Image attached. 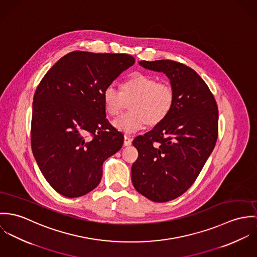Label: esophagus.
I'll use <instances>...</instances> for the list:
<instances>
[{"label":"esophagus","mask_w":257,"mask_h":257,"mask_svg":"<svg viewBox=\"0 0 257 257\" xmlns=\"http://www.w3.org/2000/svg\"><path fill=\"white\" fill-rule=\"evenodd\" d=\"M132 144V139L128 136H124V146H130Z\"/></svg>","instance_id":"esophagus-1"}]
</instances>
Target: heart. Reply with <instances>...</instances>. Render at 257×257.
<instances>
[{
	"label": "heart",
	"mask_w": 257,
	"mask_h": 257,
	"mask_svg": "<svg viewBox=\"0 0 257 257\" xmlns=\"http://www.w3.org/2000/svg\"><path fill=\"white\" fill-rule=\"evenodd\" d=\"M105 111L117 116L129 103V112L113 121V126L124 134H133L148 123L155 126L171 113L174 92L167 82H158L150 75L134 73L120 85V91L107 86L102 93Z\"/></svg>",
	"instance_id": "1"
}]
</instances>
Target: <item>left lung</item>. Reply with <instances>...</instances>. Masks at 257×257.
I'll use <instances>...</instances> for the list:
<instances>
[{
  "mask_svg": "<svg viewBox=\"0 0 257 257\" xmlns=\"http://www.w3.org/2000/svg\"><path fill=\"white\" fill-rule=\"evenodd\" d=\"M143 68L166 74L174 92L171 113L133 140L138 159L132 165L135 189L154 202L182 195L195 181L218 138L214 95L191 68L171 60L140 61Z\"/></svg>",
  "mask_w": 257,
  "mask_h": 257,
  "instance_id": "1",
  "label": "left lung"
}]
</instances>
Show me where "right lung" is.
Listing matches in <instances>:
<instances>
[{
    "mask_svg": "<svg viewBox=\"0 0 257 257\" xmlns=\"http://www.w3.org/2000/svg\"><path fill=\"white\" fill-rule=\"evenodd\" d=\"M134 63L127 54L75 51L61 58L37 86L31 149L61 195L75 198L93 190L103 162L121 149L124 137L106 119L102 93Z\"/></svg>",
    "mask_w": 257,
    "mask_h": 257,
    "instance_id": "obj_1",
    "label": "right lung"
}]
</instances>
